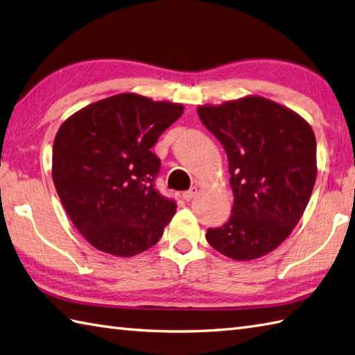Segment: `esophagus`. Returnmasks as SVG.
Returning <instances> with one entry per match:
<instances>
[{
	"instance_id": "1",
	"label": "esophagus",
	"mask_w": 355,
	"mask_h": 355,
	"mask_svg": "<svg viewBox=\"0 0 355 355\" xmlns=\"http://www.w3.org/2000/svg\"><path fill=\"white\" fill-rule=\"evenodd\" d=\"M197 193H198V187L193 186V187H191L189 191H186V192L183 193V198H184L186 201H191Z\"/></svg>"
}]
</instances>
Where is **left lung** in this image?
Listing matches in <instances>:
<instances>
[{"label": "left lung", "instance_id": "1", "mask_svg": "<svg viewBox=\"0 0 355 355\" xmlns=\"http://www.w3.org/2000/svg\"><path fill=\"white\" fill-rule=\"evenodd\" d=\"M197 111L225 149L235 198L229 221L209 229L207 243L230 259H258L290 236L311 198L318 177L313 128L262 96Z\"/></svg>", "mask_w": 355, "mask_h": 355}]
</instances>
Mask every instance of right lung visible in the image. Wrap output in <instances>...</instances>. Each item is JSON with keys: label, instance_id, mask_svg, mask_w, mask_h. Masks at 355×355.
<instances>
[{"label": "right lung", "instance_id": "1", "mask_svg": "<svg viewBox=\"0 0 355 355\" xmlns=\"http://www.w3.org/2000/svg\"><path fill=\"white\" fill-rule=\"evenodd\" d=\"M182 103L122 93L89 103L59 128L51 177L74 227L97 250L130 258L158 243L177 205L155 191L150 150Z\"/></svg>", "mask_w": 355, "mask_h": 355}]
</instances>
